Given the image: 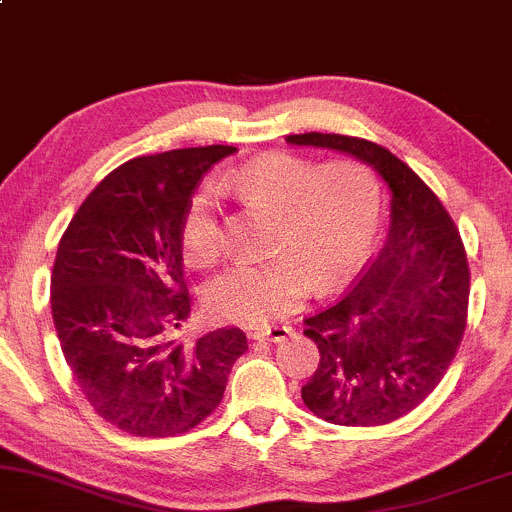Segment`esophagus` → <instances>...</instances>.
I'll return each instance as SVG.
<instances>
[{
	"label": "esophagus",
	"mask_w": 512,
	"mask_h": 512,
	"mask_svg": "<svg viewBox=\"0 0 512 512\" xmlns=\"http://www.w3.org/2000/svg\"><path fill=\"white\" fill-rule=\"evenodd\" d=\"M293 329L285 327V324H263V327L251 329L249 337L256 339V342H283L285 337H290Z\"/></svg>",
	"instance_id": "1"
}]
</instances>
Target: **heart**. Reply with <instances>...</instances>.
Returning <instances> with one entry per match:
<instances>
[{
    "mask_svg": "<svg viewBox=\"0 0 512 512\" xmlns=\"http://www.w3.org/2000/svg\"><path fill=\"white\" fill-rule=\"evenodd\" d=\"M219 190L246 210L271 214L266 249L276 254L214 280L207 307L224 322L263 324L290 315L315 283L329 290L349 278L381 229V185L356 158L317 163L271 153L224 175ZM180 239L195 268L217 266L227 254L222 210L210 188L190 200Z\"/></svg>",
    "mask_w": 512,
    "mask_h": 512,
    "instance_id": "1",
    "label": "heart"
}]
</instances>
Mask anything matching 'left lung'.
I'll return each mask as SVG.
<instances>
[{"mask_svg": "<svg viewBox=\"0 0 512 512\" xmlns=\"http://www.w3.org/2000/svg\"><path fill=\"white\" fill-rule=\"evenodd\" d=\"M285 141L349 153L390 188L383 249L342 298L305 320L320 364L302 386V403L332 425H388L439 386L464 337L471 273L459 229L388 148L317 131Z\"/></svg>", "mask_w": 512, "mask_h": 512, "instance_id": "8db88e82", "label": "left lung"}]
</instances>
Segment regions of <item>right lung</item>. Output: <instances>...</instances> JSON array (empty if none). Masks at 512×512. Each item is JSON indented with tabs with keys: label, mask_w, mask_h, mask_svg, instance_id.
Here are the masks:
<instances>
[{
	"label": "right lung",
	"mask_w": 512,
	"mask_h": 512,
	"mask_svg": "<svg viewBox=\"0 0 512 512\" xmlns=\"http://www.w3.org/2000/svg\"><path fill=\"white\" fill-rule=\"evenodd\" d=\"M234 146L131 158L87 195L58 244L53 324L95 412L134 437H175L222 403L249 349L236 327L178 339L190 317L183 217L202 175Z\"/></svg>",
	"instance_id": "right-lung-1"
}]
</instances>
